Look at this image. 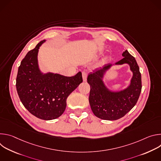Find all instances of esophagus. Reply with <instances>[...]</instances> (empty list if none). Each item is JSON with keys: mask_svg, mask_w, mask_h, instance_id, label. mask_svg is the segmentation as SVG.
<instances>
[{"mask_svg": "<svg viewBox=\"0 0 161 161\" xmlns=\"http://www.w3.org/2000/svg\"><path fill=\"white\" fill-rule=\"evenodd\" d=\"M82 77H83V81H86V78H87V73L85 71L82 72Z\"/></svg>", "mask_w": 161, "mask_h": 161, "instance_id": "34e87169", "label": "esophagus"}]
</instances>
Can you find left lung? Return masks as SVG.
Wrapping results in <instances>:
<instances>
[{"instance_id": "1", "label": "left lung", "mask_w": 161, "mask_h": 161, "mask_svg": "<svg viewBox=\"0 0 161 161\" xmlns=\"http://www.w3.org/2000/svg\"><path fill=\"white\" fill-rule=\"evenodd\" d=\"M124 58L115 64H108L88 74L87 82L90 86L89 103L95 115L103 120H116L126 114L136 104L142 91V76L136 60L127 50ZM128 64L133 73L130 85L124 90L112 91L103 81L105 73L114 64Z\"/></svg>"}]
</instances>
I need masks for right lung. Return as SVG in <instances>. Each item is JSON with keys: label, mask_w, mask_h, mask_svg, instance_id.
Segmentation results:
<instances>
[{"label": "right lung", "mask_w": 161, "mask_h": 161, "mask_svg": "<svg viewBox=\"0 0 161 161\" xmlns=\"http://www.w3.org/2000/svg\"><path fill=\"white\" fill-rule=\"evenodd\" d=\"M45 41L39 42L21 62L16 86L20 101L31 114L38 119L50 120L62 115L67 97L83 79L81 72L71 77L41 72L37 55L39 47Z\"/></svg>", "instance_id": "obj_1"}]
</instances>
